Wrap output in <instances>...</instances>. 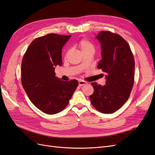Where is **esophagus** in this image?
I'll use <instances>...</instances> for the list:
<instances>
[{"mask_svg":"<svg viewBox=\"0 0 155 155\" xmlns=\"http://www.w3.org/2000/svg\"><path fill=\"white\" fill-rule=\"evenodd\" d=\"M87 83L86 81H82V80H80L79 81V86H83V85H86Z\"/></svg>","mask_w":155,"mask_h":155,"instance_id":"esophagus-1","label":"esophagus"}]
</instances>
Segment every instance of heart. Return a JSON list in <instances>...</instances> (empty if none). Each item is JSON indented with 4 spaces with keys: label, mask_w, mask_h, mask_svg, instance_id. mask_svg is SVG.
I'll use <instances>...</instances> for the list:
<instances>
[{
    "label": "heart",
    "mask_w": 155,
    "mask_h": 155,
    "mask_svg": "<svg viewBox=\"0 0 155 155\" xmlns=\"http://www.w3.org/2000/svg\"><path fill=\"white\" fill-rule=\"evenodd\" d=\"M79 47L80 48L81 52L86 51H94V47L91 41L87 39H82L79 43Z\"/></svg>",
    "instance_id": "obj_1"
}]
</instances>
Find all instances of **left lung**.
I'll return each mask as SVG.
<instances>
[{
	"label": "left lung",
	"instance_id": "1",
	"mask_svg": "<svg viewBox=\"0 0 155 155\" xmlns=\"http://www.w3.org/2000/svg\"><path fill=\"white\" fill-rule=\"evenodd\" d=\"M101 44V60L97 68L104 72L106 84L92 83L90 100L102 113H113L128 100L134 85V60L128 43L120 35L102 31L96 36Z\"/></svg>",
	"mask_w": 155,
	"mask_h": 155
}]
</instances>
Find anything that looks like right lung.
I'll use <instances>...</instances> for the list:
<instances>
[{"mask_svg":"<svg viewBox=\"0 0 155 155\" xmlns=\"http://www.w3.org/2000/svg\"><path fill=\"white\" fill-rule=\"evenodd\" d=\"M71 35L50 34L33 41L22 59L21 82L29 99L48 114L62 111L78 86L77 80L63 81L55 77L62 65V49Z\"/></svg>","mask_w":155,"mask_h":155,"instance_id":"1","label":"right lung"}]
</instances>
